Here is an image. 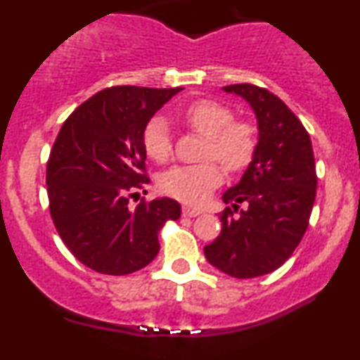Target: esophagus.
<instances>
[{
	"label": "esophagus",
	"instance_id": "1",
	"mask_svg": "<svg viewBox=\"0 0 360 360\" xmlns=\"http://www.w3.org/2000/svg\"><path fill=\"white\" fill-rule=\"evenodd\" d=\"M201 214V211L196 210V207H191V206H184L183 207V216H188V218H194V216Z\"/></svg>",
	"mask_w": 360,
	"mask_h": 360
}]
</instances>
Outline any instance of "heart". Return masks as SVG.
<instances>
[{"instance_id": "heart-1", "label": "heart", "mask_w": 360, "mask_h": 360, "mask_svg": "<svg viewBox=\"0 0 360 360\" xmlns=\"http://www.w3.org/2000/svg\"><path fill=\"white\" fill-rule=\"evenodd\" d=\"M184 122L207 139L202 159H214L198 166H177L161 177V189L169 196L202 205L223 183V169L240 172L253 161L258 149V129L250 120H235V112L226 103L211 98L191 102L183 109ZM146 154L155 162H167L172 154V139L166 119L154 115L142 131Z\"/></svg>"}]
</instances>
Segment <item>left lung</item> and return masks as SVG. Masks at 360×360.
Listing matches in <instances>:
<instances>
[{
  "instance_id": "left-lung-1",
  "label": "left lung",
  "mask_w": 360,
  "mask_h": 360,
  "mask_svg": "<svg viewBox=\"0 0 360 360\" xmlns=\"http://www.w3.org/2000/svg\"><path fill=\"white\" fill-rule=\"evenodd\" d=\"M224 90L250 102L259 139L241 181L223 194L231 206L219 214L221 233L205 255L223 274L255 278L283 265L304 238L317 193L315 159L304 124L275 94L251 84Z\"/></svg>"
}]
</instances>
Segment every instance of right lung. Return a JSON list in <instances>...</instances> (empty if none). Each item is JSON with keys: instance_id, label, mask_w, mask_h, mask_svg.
<instances>
[{"instance_id": "1", "label": "right lung", "mask_w": 360, "mask_h": 360, "mask_svg": "<svg viewBox=\"0 0 360 360\" xmlns=\"http://www.w3.org/2000/svg\"><path fill=\"white\" fill-rule=\"evenodd\" d=\"M176 89L117 85L68 115L46 162L50 214L72 255L103 275H129L159 253L158 235L181 216L174 199H131L149 183L142 131Z\"/></svg>"}]
</instances>
